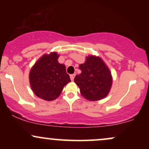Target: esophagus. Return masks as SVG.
I'll list each match as a JSON object with an SVG mask.
<instances>
[{
    "label": "esophagus",
    "instance_id": "obj_1",
    "mask_svg": "<svg viewBox=\"0 0 149 149\" xmlns=\"http://www.w3.org/2000/svg\"><path fill=\"white\" fill-rule=\"evenodd\" d=\"M70 78H71V80L73 81V79H74V78H75V74H71V75H70Z\"/></svg>",
    "mask_w": 149,
    "mask_h": 149
}]
</instances>
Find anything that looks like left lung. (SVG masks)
<instances>
[{
	"label": "left lung",
	"instance_id": "obj_1",
	"mask_svg": "<svg viewBox=\"0 0 149 149\" xmlns=\"http://www.w3.org/2000/svg\"><path fill=\"white\" fill-rule=\"evenodd\" d=\"M82 73L77 75L74 82L81 95L90 101L100 100L107 96L112 85L110 71L100 57L90 56L84 64H80Z\"/></svg>",
	"mask_w": 149,
	"mask_h": 149
}]
</instances>
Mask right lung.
I'll return each instance as SVG.
<instances>
[{"mask_svg": "<svg viewBox=\"0 0 149 149\" xmlns=\"http://www.w3.org/2000/svg\"><path fill=\"white\" fill-rule=\"evenodd\" d=\"M56 52L45 54L33 66L29 74L30 84L36 95L52 101L59 96L64 85L71 81L64 64H59Z\"/></svg>", "mask_w": 149, "mask_h": 149, "instance_id": "obj_1", "label": "right lung"}]
</instances>
